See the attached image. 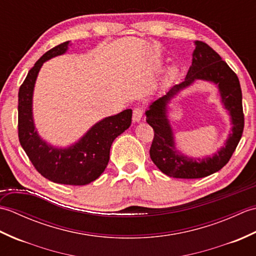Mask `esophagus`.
<instances>
[{
  "label": "esophagus",
  "instance_id": "obj_1",
  "mask_svg": "<svg viewBox=\"0 0 256 256\" xmlns=\"http://www.w3.org/2000/svg\"><path fill=\"white\" fill-rule=\"evenodd\" d=\"M143 116V108L136 106L133 108V122H140Z\"/></svg>",
  "mask_w": 256,
  "mask_h": 256
}]
</instances>
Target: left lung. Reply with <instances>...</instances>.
Masks as SVG:
<instances>
[{"label":"left lung","instance_id":"obj_1","mask_svg":"<svg viewBox=\"0 0 256 256\" xmlns=\"http://www.w3.org/2000/svg\"><path fill=\"white\" fill-rule=\"evenodd\" d=\"M206 80L218 84L222 102L230 112L232 118V133L224 148L212 158L200 161L188 159L179 154L174 148L172 132L166 116V104L179 90L191 84L194 80ZM146 121L154 130V138L150 155L154 164L165 174L175 178H202L220 170L230 160L233 152L242 138L244 128V114L242 106V91L236 74L222 60L206 42H196L192 54V64L182 82L172 88L152 103L145 112Z\"/></svg>","mask_w":256,"mask_h":256}]
</instances>
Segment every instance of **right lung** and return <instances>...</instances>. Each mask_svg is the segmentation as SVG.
<instances>
[{
	"label": "right lung",
	"mask_w": 256,
	"mask_h": 256,
	"mask_svg": "<svg viewBox=\"0 0 256 256\" xmlns=\"http://www.w3.org/2000/svg\"><path fill=\"white\" fill-rule=\"evenodd\" d=\"M69 42L45 52L27 74L18 91V140L35 170L50 182L84 186L99 178L110 160L113 140L128 130L132 122V110L103 118L94 125L78 143L68 148H55L46 144L35 131L32 116V90L38 72L48 59L68 50Z\"/></svg>",
	"instance_id": "right-lung-1"
}]
</instances>
